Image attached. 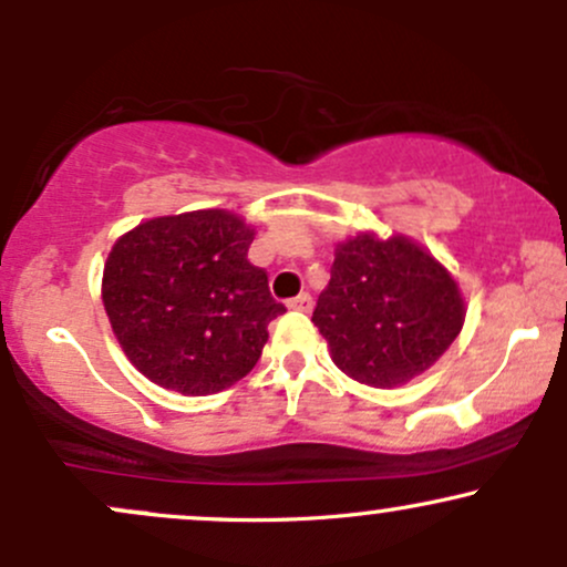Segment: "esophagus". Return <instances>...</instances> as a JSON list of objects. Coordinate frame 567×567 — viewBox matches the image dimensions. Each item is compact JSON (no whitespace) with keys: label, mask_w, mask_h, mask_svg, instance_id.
I'll return each instance as SVG.
<instances>
[{"label":"esophagus","mask_w":567,"mask_h":567,"mask_svg":"<svg viewBox=\"0 0 567 567\" xmlns=\"http://www.w3.org/2000/svg\"><path fill=\"white\" fill-rule=\"evenodd\" d=\"M288 309H292V311H311V296H309V292H301V296L290 298Z\"/></svg>","instance_id":"34e87169"}]
</instances>
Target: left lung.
Returning <instances> with one entry per match:
<instances>
[{
	"label": "left lung",
	"mask_w": 567,
	"mask_h": 567,
	"mask_svg": "<svg viewBox=\"0 0 567 567\" xmlns=\"http://www.w3.org/2000/svg\"><path fill=\"white\" fill-rule=\"evenodd\" d=\"M458 282L405 234L360 231L336 245L311 322L349 379L394 389L445 354L464 328Z\"/></svg>",
	"instance_id": "8db88e82"
}]
</instances>
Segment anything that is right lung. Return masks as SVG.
Wrapping results in <instances>:
<instances>
[{
    "mask_svg": "<svg viewBox=\"0 0 567 567\" xmlns=\"http://www.w3.org/2000/svg\"><path fill=\"white\" fill-rule=\"evenodd\" d=\"M256 229L231 210L148 218L122 234L101 298L127 360L162 389L205 396L245 379L285 315L247 261Z\"/></svg>",
    "mask_w": 567,
    "mask_h": 567,
    "instance_id": "add662e5",
    "label": "right lung"
}]
</instances>
